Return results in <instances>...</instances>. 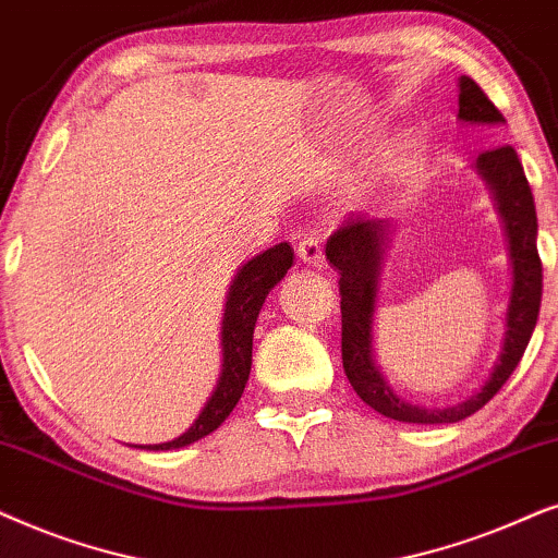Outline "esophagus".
<instances>
[{"mask_svg": "<svg viewBox=\"0 0 558 558\" xmlns=\"http://www.w3.org/2000/svg\"><path fill=\"white\" fill-rule=\"evenodd\" d=\"M295 250H299V257L306 265H322L324 263V250L318 236L314 234H303L299 242H295Z\"/></svg>", "mask_w": 558, "mask_h": 558, "instance_id": "obj_1", "label": "esophagus"}]
</instances>
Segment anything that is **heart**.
<instances>
[{"label":"heart","instance_id":"heart-1","mask_svg":"<svg viewBox=\"0 0 558 558\" xmlns=\"http://www.w3.org/2000/svg\"><path fill=\"white\" fill-rule=\"evenodd\" d=\"M411 166H413V153L408 150V147H398V150H392L388 158H385L383 170L390 178H398V175H405L408 170H411Z\"/></svg>","mask_w":558,"mask_h":558}]
</instances>
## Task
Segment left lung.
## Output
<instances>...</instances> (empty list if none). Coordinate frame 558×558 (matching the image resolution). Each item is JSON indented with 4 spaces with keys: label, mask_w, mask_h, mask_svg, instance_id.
Masks as SVG:
<instances>
[{
    "label": "left lung",
    "mask_w": 558,
    "mask_h": 558,
    "mask_svg": "<svg viewBox=\"0 0 558 558\" xmlns=\"http://www.w3.org/2000/svg\"><path fill=\"white\" fill-rule=\"evenodd\" d=\"M459 119L472 124H502V111L489 101L477 81L470 76L459 78ZM477 170L485 178L497 209L502 214L510 240L512 259V295L508 306V331L505 347L495 373L482 385V390L466 398L464 403L451 408H418L400 400L390 385L385 383L380 369L373 362V311L380 275L383 236L388 229L385 219L347 217L326 240V259L339 272L341 295V365L347 380L352 383L356 396L377 413L403 423H457L466 415L477 413L497 390L508 383L512 369L518 367L529 347L531 333L536 329L541 293H544V265L536 247V204L529 178L523 173L515 147L502 145L480 153Z\"/></svg>",
    "instance_id": "1"
}]
</instances>
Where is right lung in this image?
Segmentation results:
<instances>
[{
    "label": "right lung",
    "mask_w": 558,
    "mask_h": 558,
    "mask_svg": "<svg viewBox=\"0 0 558 558\" xmlns=\"http://www.w3.org/2000/svg\"><path fill=\"white\" fill-rule=\"evenodd\" d=\"M293 259L295 255L291 244L280 242L242 265V270L234 275V283L227 295L225 326H221V347H225V365L221 367L225 369H221L217 390H214L209 403L204 405V411L198 413V418L193 421V426L183 436H178V439L168 444H155V447L143 449L168 451L189 447V444L204 439L211 430H217L227 415L234 411L236 400L242 398V390L250 377L252 333H255L257 314L263 308L270 288L280 283V278L291 270Z\"/></svg>",
    "instance_id": "add662e5"
}]
</instances>
